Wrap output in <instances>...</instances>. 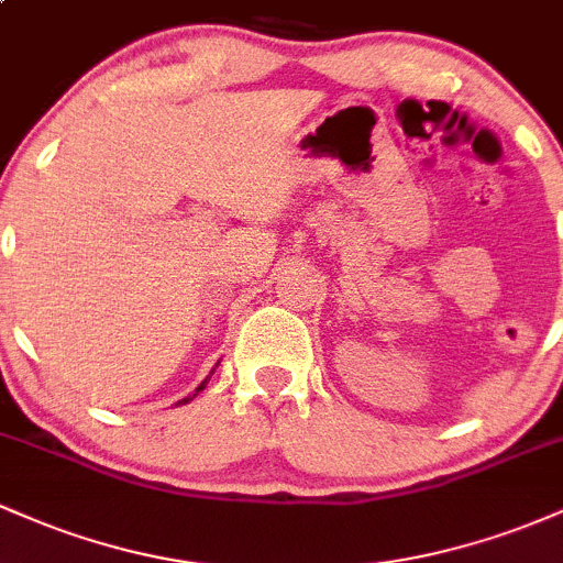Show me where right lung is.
I'll use <instances>...</instances> for the list:
<instances>
[{
    "instance_id": "1",
    "label": "right lung",
    "mask_w": 563,
    "mask_h": 563,
    "mask_svg": "<svg viewBox=\"0 0 563 563\" xmlns=\"http://www.w3.org/2000/svg\"><path fill=\"white\" fill-rule=\"evenodd\" d=\"M209 378H211V376H209ZM209 378H206V380H203V384H200V386H198V389H196V394H198V391H203V389H206V384H209ZM196 394H190V397H185V399H183V402H177V405H185V402H190V399H192V397H196Z\"/></svg>"
}]
</instances>
